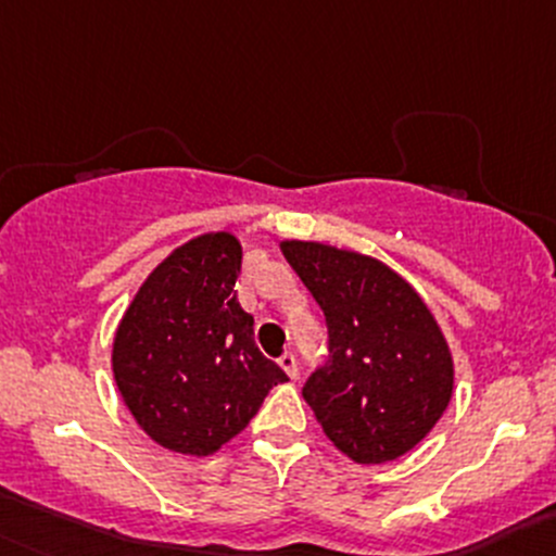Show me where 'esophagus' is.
<instances>
[{
  "label": "esophagus",
  "mask_w": 556,
  "mask_h": 556,
  "mask_svg": "<svg viewBox=\"0 0 556 556\" xmlns=\"http://www.w3.org/2000/svg\"><path fill=\"white\" fill-rule=\"evenodd\" d=\"M279 366H282V371L288 374L290 379H299V363H295L293 352H285V355L279 357Z\"/></svg>",
  "instance_id": "obj_1"
}]
</instances>
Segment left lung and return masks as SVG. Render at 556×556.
<instances>
[{
  "label": "left lung",
  "mask_w": 556,
  "mask_h": 556,
  "mask_svg": "<svg viewBox=\"0 0 556 556\" xmlns=\"http://www.w3.org/2000/svg\"><path fill=\"white\" fill-rule=\"evenodd\" d=\"M328 323V363L304 384L323 433L361 465L412 452L452 401L450 344L422 295L355 250L285 239Z\"/></svg>",
  "instance_id": "8db88e82"
}]
</instances>
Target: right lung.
I'll return each mask as SVG.
<instances>
[{"label": "right lung", "mask_w": 556, "mask_h": 556, "mask_svg": "<svg viewBox=\"0 0 556 556\" xmlns=\"http://www.w3.org/2000/svg\"><path fill=\"white\" fill-rule=\"evenodd\" d=\"M242 244L212 231L150 271L112 341V377L139 428L164 450L206 457L239 435L288 374L255 346L237 301Z\"/></svg>", "instance_id": "1"}]
</instances>
